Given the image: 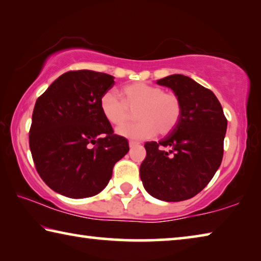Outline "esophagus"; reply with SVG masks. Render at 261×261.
<instances>
[{
    "mask_svg": "<svg viewBox=\"0 0 261 261\" xmlns=\"http://www.w3.org/2000/svg\"><path fill=\"white\" fill-rule=\"evenodd\" d=\"M139 145V143L138 141H134V140H130L129 141V146L132 148V147H135V146H138Z\"/></svg>",
    "mask_w": 261,
    "mask_h": 261,
    "instance_id": "obj_1",
    "label": "esophagus"
}]
</instances>
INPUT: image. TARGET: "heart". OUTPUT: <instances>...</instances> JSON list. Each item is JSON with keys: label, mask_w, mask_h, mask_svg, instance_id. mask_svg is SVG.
<instances>
[{"label": "heart", "mask_w": 261, "mask_h": 261, "mask_svg": "<svg viewBox=\"0 0 261 261\" xmlns=\"http://www.w3.org/2000/svg\"><path fill=\"white\" fill-rule=\"evenodd\" d=\"M119 98L112 92L100 99V109L110 124L120 126L132 117L137 121L117 129V134L130 139H147L158 134L166 136L177 126L182 103L174 92L163 91L160 86L137 82L122 86Z\"/></svg>", "instance_id": "heart-1"}]
</instances>
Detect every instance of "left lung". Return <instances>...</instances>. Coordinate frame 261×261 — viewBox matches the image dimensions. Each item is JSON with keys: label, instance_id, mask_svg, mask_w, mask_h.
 Returning a JSON list of instances; mask_svg holds the SVG:
<instances>
[{"label": "left lung", "instance_id": "1", "mask_svg": "<svg viewBox=\"0 0 261 261\" xmlns=\"http://www.w3.org/2000/svg\"><path fill=\"white\" fill-rule=\"evenodd\" d=\"M178 95L182 115L171 134L145 144L140 178L146 191L163 201H182L199 193L219 169L227 118L208 88L183 74L159 79Z\"/></svg>", "mask_w": 261, "mask_h": 261}]
</instances>
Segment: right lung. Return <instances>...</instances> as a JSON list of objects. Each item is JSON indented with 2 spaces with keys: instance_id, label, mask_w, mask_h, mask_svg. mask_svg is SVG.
Listing matches in <instances>:
<instances>
[{
  "instance_id": "add662e5",
  "label": "right lung",
  "mask_w": 261,
  "mask_h": 261,
  "mask_svg": "<svg viewBox=\"0 0 261 261\" xmlns=\"http://www.w3.org/2000/svg\"><path fill=\"white\" fill-rule=\"evenodd\" d=\"M114 77L92 70L62 74L35 102L30 149L43 182L55 192L81 199L98 194L113 168L129 152L100 109Z\"/></svg>"
}]
</instances>
